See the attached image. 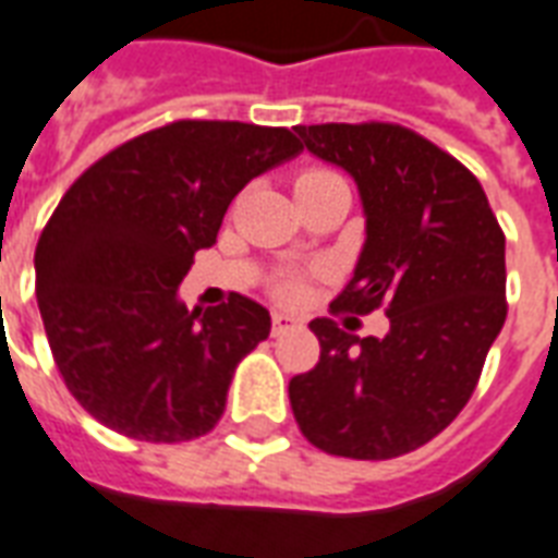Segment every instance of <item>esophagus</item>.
Segmentation results:
<instances>
[{
    "mask_svg": "<svg viewBox=\"0 0 558 558\" xmlns=\"http://www.w3.org/2000/svg\"><path fill=\"white\" fill-rule=\"evenodd\" d=\"M295 325H299V322L292 319V316H287V313H271V333H275V337L292 331Z\"/></svg>",
    "mask_w": 558,
    "mask_h": 558,
    "instance_id": "obj_1",
    "label": "esophagus"
}]
</instances>
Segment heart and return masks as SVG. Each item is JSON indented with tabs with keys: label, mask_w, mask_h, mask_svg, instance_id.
Wrapping results in <instances>:
<instances>
[{
	"label": "heart",
	"mask_w": 558,
	"mask_h": 558,
	"mask_svg": "<svg viewBox=\"0 0 558 558\" xmlns=\"http://www.w3.org/2000/svg\"><path fill=\"white\" fill-rule=\"evenodd\" d=\"M328 177H337V174H333V171H325V168H311V171H301V174L295 177V192H299V189H304V185L319 183V180H328ZM278 295L283 301H295L301 295V280L283 278L278 283Z\"/></svg>",
	"instance_id": "obj_1"
}]
</instances>
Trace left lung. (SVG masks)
Segmentation results:
<instances>
[{
    "label": "left lung",
    "mask_w": 558,
    "mask_h": 558,
    "mask_svg": "<svg viewBox=\"0 0 558 558\" xmlns=\"http://www.w3.org/2000/svg\"><path fill=\"white\" fill-rule=\"evenodd\" d=\"M301 147L349 171L366 242L333 311L384 307L387 337L313 319L319 363L290 381L301 435L328 456L414 452L461 414L506 322V236L456 156L399 123L295 126Z\"/></svg>",
    "instance_id": "8db88e82"
}]
</instances>
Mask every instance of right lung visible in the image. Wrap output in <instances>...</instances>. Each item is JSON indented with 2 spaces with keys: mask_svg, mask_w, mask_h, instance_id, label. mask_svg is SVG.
I'll use <instances>...</instances> for the list:
<instances>
[{
  "mask_svg": "<svg viewBox=\"0 0 558 558\" xmlns=\"http://www.w3.org/2000/svg\"><path fill=\"white\" fill-rule=\"evenodd\" d=\"M299 153L283 126L174 121L106 153L64 192L37 239V307L68 390L102 426L147 444L216 428L271 316L239 292L189 313L177 290L195 251L216 245L230 201Z\"/></svg>",
  "mask_w": 558,
  "mask_h": 558,
  "instance_id": "right-lung-1",
  "label": "right lung"
}]
</instances>
